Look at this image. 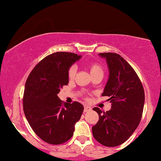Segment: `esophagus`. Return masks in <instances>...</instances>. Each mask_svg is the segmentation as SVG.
Instances as JSON below:
<instances>
[{
  "label": "esophagus",
  "instance_id": "esophagus-1",
  "mask_svg": "<svg viewBox=\"0 0 161 161\" xmlns=\"http://www.w3.org/2000/svg\"><path fill=\"white\" fill-rule=\"evenodd\" d=\"M91 110H92V108L89 106V105H84V112H88L91 111Z\"/></svg>",
  "mask_w": 161,
  "mask_h": 161
}]
</instances>
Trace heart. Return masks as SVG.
<instances>
[{
  "label": "heart",
  "instance_id": "1",
  "mask_svg": "<svg viewBox=\"0 0 161 161\" xmlns=\"http://www.w3.org/2000/svg\"><path fill=\"white\" fill-rule=\"evenodd\" d=\"M89 69L92 76L96 74L103 73V69L102 66H101L100 64L97 62L90 63L89 64ZM76 72H77V68L75 66L73 65L72 66V67H70L69 70H68V78L69 79H73L74 77L75 76Z\"/></svg>",
  "mask_w": 161,
  "mask_h": 161
}]
</instances>
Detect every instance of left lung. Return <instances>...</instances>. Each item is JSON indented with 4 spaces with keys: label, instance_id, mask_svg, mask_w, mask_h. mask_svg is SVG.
Wrapping results in <instances>:
<instances>
[{
    "label": "left lung",
    "instance_id": "left-lung-1",
    "mask_svg": "<svg viewBox=\"0 0 161 161\" xmlns=\"http://www.w3.org/2000/svg\"><path fill=\"white\" fill-rule=\"evenodd\" d=\"M109 78L102 96L109 97L111 108L106 112L94 108L99 121L92 127L94 138L105 147H113L128 139L139 125L144 105V90L133 68L120 55L103 53Z\"/></svg>",
    "mask_w": 161,
    "mask_h": 161
}]
</instances>
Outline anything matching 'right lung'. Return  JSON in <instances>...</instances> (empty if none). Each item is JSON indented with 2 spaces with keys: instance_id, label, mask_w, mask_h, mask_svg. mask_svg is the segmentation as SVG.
<instances>
[{
  "instance_id": "right-lung-1",
  "label": "right lung",
  "mask_w": 161,
  "mask_h": 161,
  "mask_svg": "<svg viewBox=\"0 0 161 161\" xmlns=\"http://www.w3.org/2000/svg\"><path fill=\"white\" fill-rule=\"evenodd\" d=\"M81 58L75 53L56 52L35 66L25 82L23 111L34 133L50 144H61L73 136L83 105L63 103L58 97L69 83L68 70Z\"/></svg>"
}]
</instances>
